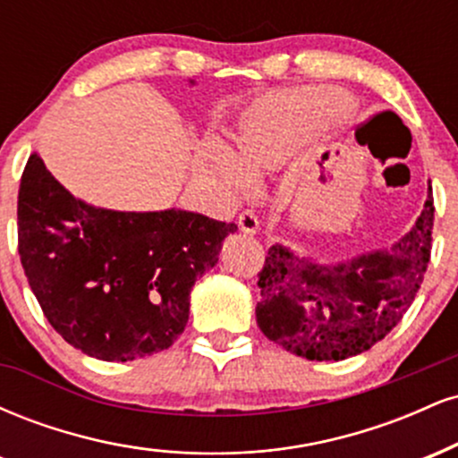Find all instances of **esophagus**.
Here are the masks:
<instances>
[{"mask_svg":"<svg viewBox=\"0 0 458 458\" xmlns=\"http://www.w3.org/2000/svg\"><path fill=\"white\" fill-rule=\"evenodd\" d=\"M239 228L243 230L245 234H256L260 228L259 217H256L254 211H243L239 215Z\"/></svg>","mask_w":458,"mask_h":458,"instance_id":"esophagus-1","label":"esophagus"}]
</instances>
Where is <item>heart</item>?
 Listing matches in <instances>:
<instances>
[{
    "instance_id": "heart-1",
    "label": "heart",
    "mask_w": 458,
    "mask_h": 458,
    "mask_svg": "<svg viewBox=\"0 0 458 458\" xmlns=\"http://www.w3.org/2000/svg\"><path fill=\"white\" fill-rule=\"evenodd\" d=\"M338 107L320 88L280 90L260 98L233 135V155L213 150L211 165L228 187L245 191L251 176L277 170L295 152L329 127Z\"/></svg>"
}]
</instances>
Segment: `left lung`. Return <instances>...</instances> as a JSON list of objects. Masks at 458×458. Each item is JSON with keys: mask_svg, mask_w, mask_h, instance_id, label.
I'll return each mask as SVG.
<instances>
[{"mask_svg": "<svg viewBox=\"0 0 458 458\" xmlns=\"http://www.w3.org/2000/svg\"><path fill=\"white\" fill-rule=\"evenodd\" d=\"M433 189L418 222L387 250L320 262L280 243L259 273L256 323L271 343L312 361L364 353L401 323L424 280L433 243Z\"/></svg>", "mask_w": 458, "mask_h": 458, "instance_id": "obj_1", "label": "left lung"}]
</instances>
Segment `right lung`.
I'll return each instance as SVG.
<instances>
[{"label": "right lung", "mask_w": 458, "mask_h": 458, "mask_svg": "<svg viewBox=\"0 0 458 458\" xmlns=\"http://www.w3.org/2000/svg\"><path fill=\"white\" fill-rule=\"evenodd\" d=\"M19 256L57 334L81 353L131 361L170 349L185 331L189 295L213 269L234 224L167 208L92 207L31 155L19 187Z\"/></svg>", "instance_id": "add662e5"}]
</instances>
